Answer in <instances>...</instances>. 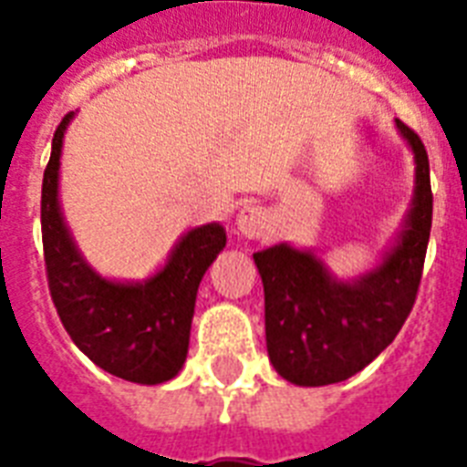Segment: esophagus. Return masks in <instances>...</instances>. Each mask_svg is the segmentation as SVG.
<instances>
[{
	"mask_svg": "<svg viewBox=\"0 0 467 467\" xmlns=\"http://www.w3.org/2000/svg\"><path fill=\"white\" fill-rule=\"evenodd\" d=\"M266 227H269V215H266L262 205L256 203H244L237 213V218H234V230L242 237H249V240L262 237Z\"/></svg>",
	"mask_w": 467,
	"mask_h": 467,
	"instance_id": "esophagus-1",
	"label": "esophagus"
}]
</instances>
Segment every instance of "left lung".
Returning <instances> with one entry per match:
<instances>
[{
    "label": "left lung",
    "mask_w": 467,
    "mask_h": 467,
    "mask_svg": "<svg viewBox=\"0 0 467 467\" xmlns=\"http://www.w3.org/2000/svg\"><path fill=\"white\" fill-rule=\"evenodd\" d=\"M414 155V196L402 230L373 269L334 276L312 249L288 242L254 252L264 284L266 351L288 383H341L363 370L405 325L421 281L431 233L429 157L420 135L395 119Z\"/></svg>",
    "instance_id": "left-lung-1"
}]
</instances>
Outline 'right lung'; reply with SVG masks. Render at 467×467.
I'll return each mask as SVG.
<instances>
[{
    "instance_id": "obj_1",
    "label": "right lung",
    "mask_w": 467,
    "mask_h": 467,
    "mask_svg": "<svg viewBox=\"0 0 467 467\" xmlns=\"http://www.w3.org/2000/svg\"><path fill=\"white\" fill-rule=\"evenodd\" d=\"M75 116L67 113L55 130L43 174L40 227L50 296L72 341L99 368L130 383H167L189 354L198 285L225 247V227H191L145 281L101 276L77 247L60 205L62 142Z\"/></svg>"
}]
</instances>
